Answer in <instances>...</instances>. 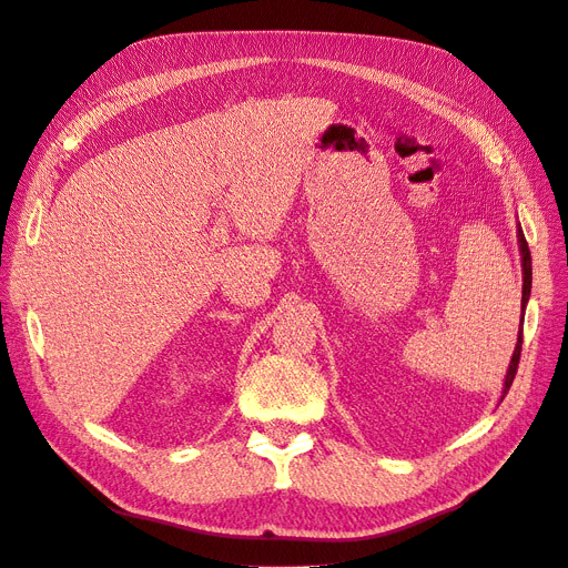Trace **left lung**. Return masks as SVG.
<instances>
[{
    "instance_id": "obj_1",
    "label": "left lung",
    "mask_w": 568,
    "mask_h": 568,
    "mask_svg": "<svg viewBox=\"0 0 568 568\" xmlns=\"http://www.w3.org/2000/svg\"><path fill=\"white\" fill-rule=\"evenodd\" d=\"M517 241H519V254H521V276H524V285H521V327H524V311H526V304H528V297H530V252H528V243H526V237H524V231H521V226H517ZM521 333H524V331H519V337H517V346H515V354H511L509 368H507V375H505L503 398H505V394L509 392L511 382H515V375H517V365H519V356H521Z\"/></svg>"
}]
</instances>
